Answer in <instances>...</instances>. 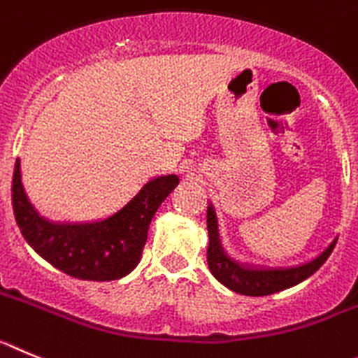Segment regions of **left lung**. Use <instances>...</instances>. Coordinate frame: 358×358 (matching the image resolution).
<instances>
[{
  "instance_id": "left-lung-1",
  "label": "left lung",
  "mask_w": 358,
  "mask_h": 358,
  "mask_svg": "<svg viewBox=\"0 0 358 358\" xmlns=\"http://www.w3.org/2000/svg\"><path fill=\"white\" fill-rule=\"evenodd\" d=\"M207 228H208V248H207V262L208 269L230 291L239 292L244 296H267L273 292H280L283 289L294 287L308 276L314 275L330 257L331 250L336 246L337 239L331 241L324 251L305 262L294 267H264L250 266V264L237 262L224 251L219 237L217 215H215L214 205L207 208Z\"/></svg>"
}]
</instances>
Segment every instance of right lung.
Wrapping results in <instances>:
<instances>
[{
	"instance_id": "1",
	"label": "right lung",
	"mask_w": 358,
	"mask_h": 358,
	"mask_svg": "<svg viewBox=\"0 0 358 358\" xmlns=\"http://www.w3.org/2000/svg\"><path fill=\"white\" fill-rule=\"evenodd\" d=\"M178 182L176 175L155 176L121 210L101 221L60 223L38 214L31 205L17 159L12 205L22 237L46 262L73 278L108 282L123 278L137 267L151 219Z\"/></svg>"
}]
</instances>
